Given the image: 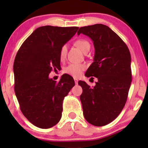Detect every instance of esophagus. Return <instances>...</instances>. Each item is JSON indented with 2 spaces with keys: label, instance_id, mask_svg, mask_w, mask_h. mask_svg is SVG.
I'll return each mask as SVG.
<instances>
[{
  "label": "esophagus",
  "instance_id": "obj_1",
  "mask_svg": "<svg viewBox=\"0 0 148 148\" xmlns=\"http://www.w3.org/2000/svg\"><path fill=\"white\" fill-rule=\"evenodd\" d=\"M74 82H75L76 84H78V79H74Z\"/></svg>",
  "mask_w": 148,
  "mask_h": 148
}]
</instances>
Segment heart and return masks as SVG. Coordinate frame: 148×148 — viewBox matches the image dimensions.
<instances>
[{
	"label": "heart",
	"mask_w": 148,
	"mask_h": 148,
	"mask_svg": "<svg viewBox=\"0 0 148 148\" xmlns=\"http://www.w3.org/2000/svg\"><path fill=\"white\" fill-rule=\"evenodd\" d=\"M74 45L76 47H77L80 50L82 51L83 52L87 53L89 51L90 49V44L86 40L84 39H80L77 40L74 42ZM67 45H63L61 47L60 51V58L61 60H64L65 58L66 55H67ZM86 66L84 64H79V63H71L68 64L65 68L64 69V72L66 74H69V75L74 76V77H79L81 75L82 72L86 69Z\"/></svg>",
	"instance_id": "1"
}]
</instances>
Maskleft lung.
<instances>
[{"mask_svg":"<svg viewBox=\"0 0 148 148\" xmlns=\"http://www.w3.org/2000/svg\"><path fill=\"white\" fill-rule=\"evenodd\" d=\"M82 33L92 40L94 62L86 72L97 78L94 87L79 81L84 118L91 125L101 127L115 120L123 109L132 83L131 55L123 40L109 27L95 24L81 27Z\"/></svg>","mask_w":148,"mask_h":148,"instance_id":"8db88e82","label":"left lung"}]
</instances>
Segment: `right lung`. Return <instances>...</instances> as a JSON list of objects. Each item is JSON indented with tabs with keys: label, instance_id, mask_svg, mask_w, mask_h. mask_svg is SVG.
I'll return each instance as SVG.
<instances>
[{
	"label": "right lung",
	"instance_id": "obj_1",
	"mask_svg": "<svg viewBox=\"0 0 148 148\" xmlns=\"http://www.w3.org/2000/svg\"><path fill=\"white\" fill-rule=\"evenodd\" d=\"M78 29L39 27L23 42L15 57V95L22 113L39 128H51L60 121L64 97L75 85L68 74H63L59 82L49 79V74L60 69L61 47Z\"/></svg>",
	"mask_w": 148,
	"mask_h": 148
}]
</instances>
